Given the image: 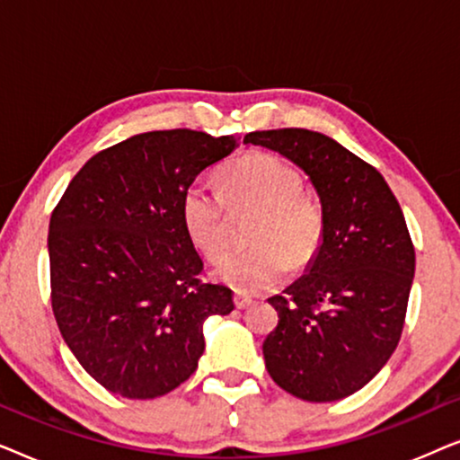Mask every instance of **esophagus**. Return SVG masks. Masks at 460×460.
Here are the masks:
<instances>
[{
  "mask_svg": "<svg viewBox=\"0 0 460 460\" xmlns=\"http://www.w3.org/2000/svg\"><path fill=\"white\" fill-rule=\"evenodd\" d=\"M251 304H253V299L251 297H244V295H234V305L238 307V310H244V307H249Z\"/></svg>",
  "mask_w": 460,
  "mask_h": 460,
  "instance_id": "esophagus-1",
  "label": "esophagus"
}]
</instances>
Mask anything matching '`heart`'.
Instances as JSON below:
<instances>
[{"instance_id": "1", "label": "heart", "mask_w": 460, "mask_h": 460, "mask_svg": "<svg viewBox=\"0 0 460 460\" xmlns=\"http://www.w3.org/2000/svg\"><path fill=\"white\" fill-rule=\"evenodd\" d=\"M222 197L194 184L181 197V219L194 247L207 260L224 255L228 210L255 213L249 228L253 249L234 253L216 268V279L243 295L279 287L291 266L305 268L324 234L318 203L301 192L304 181L279 156L253 153L228 163L217 173Z\"/></svg>"}]
</instances>
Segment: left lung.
I'll return each mask as SVG.
<instances>
[{
    "label": "left lung",
    "instance_id": "obj_1",
    "mask_svg": "<svg viewBox=\"0 0 460 460\" xmlns=\"http://www.w3.org/2000/svg\"><path fill=\"white\" fill-rule=\"evenodd\" d=\"M316 188L324 234L305 274L268 301L279 324L263 360L279 387L307 402L362 389L398 348L414 279L404 213L383 175L332 137L310 129L251 131Z\"/></svg>",
    "mask_w": 460,
    "mask_h": 460
}]
</instances>
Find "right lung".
<instances>
[{
    "label": "right lung",
    "instance_id": "obj_1",
    "mask_svg": "<svg viewBox=\"0 0 460 460\" xmlns=\"http://www.w3.org/2000/svg\"><path fill=\"white\" fill-rule=\"evenodd\" d=\"M238 137L169 129L93 155L49 219L52 310L60 335L109 392L153 400L199 367L203 324L234 310L232 291L200 282L203 260L181 219L197 175Z\"/></svg>",
    "mask_w": 460,
    "mask_h": 460
}]
</instances>
